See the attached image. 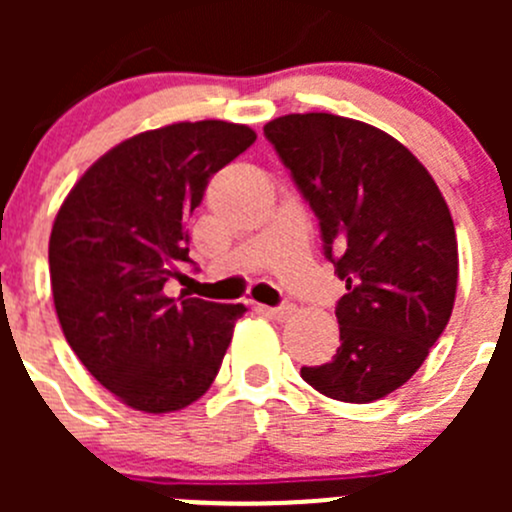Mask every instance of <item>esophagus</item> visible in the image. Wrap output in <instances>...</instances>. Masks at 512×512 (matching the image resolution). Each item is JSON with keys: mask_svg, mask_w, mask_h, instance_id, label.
Wrapping results in <instances>:
<instances>
[{"mask_svg": "<svg viewBox=\"0 0 512 512\" xmlns=\"http://www.w3.org/2000/svg\"><path fill=\"white\" fill-rule=\"evenodd\" d=\"M262 312L270 314L272 319H277V322H285L289 314L294 312L292 304H280V307H262Z\"/></svg>", "mask_w": 512, "mask_h": 512, "instance_id": "1", "label": "esophagus"}]
</instances>
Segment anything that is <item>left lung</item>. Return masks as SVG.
<instances>
[{
	"label": "left lung",
	"instance_id": "8db88e82",
	"mask_svg": "<svg viewBox=\"0 0 512 512\" xmlns=\"http://www.w3.org/2000/svg\"><path fill=\"white\" fill-rule=\"evenodd\" d=\"M319 220L324 257L347 294L339 349L302 366L319 394L369 404L404 386L451 319L458 242L436 180L396 138L332 113H289L265 126Z\"/></svg>",
	"mask_w": 512,
	"mask_h": 512
}]
</instances>
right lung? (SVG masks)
I'll return each instance as SVG.
<instances>
[{"label": "right lung", "mask_w": 512, "mask_h": 512, "mask_svg": "<svg viewBox=\"0 0 512 512\" xmlns=\"http://www.w3.org/2000/svg\"><path fill=\"white\" fill-rule=\"evenodd\" d=\"M240 123H173L101 156L59 208L49 240L56 317L81 364L146 414L185 409L218 376L242 304L165 297L188 257L208 180L255 143Z\"/></svg>", "instance_id": "obj_1"}]
</instances>
